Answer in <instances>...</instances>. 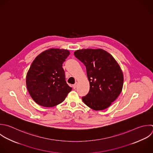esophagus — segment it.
<instances>
[{
    "label": "esophagus",
    "mask_w": 153,
    "mask_h": 153,
    "mask_svg": "<svg viewBox=\"0 0 153 153\" xmlns=\"http://www.w3.org/2000/svg\"><path fill=\"white\" fill-rule=\"evenodd\" d=\"M76 84H77V82H76L75 84H74V85H73V88H74V89H75V88H76Z\"/></svg>",
    "instance_id": "obj_1"
}]
</instances>
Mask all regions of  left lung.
I'll return each instance as SVG.
<instances>
[{"instance_id":"obj_1","label":"left lung","mask_w":153,"mask_h":153,"mask_svg":"<svg viewBox=\"0 0 153 153\" xmlns=\"http://www.w3.org/2000/svg\"><path fill=\"white\" fill-rule=\"evenodd\" d=\"M74 55L85 66L90 82L89 92L82 101L95 111L106 109L122 91L124 77L120 65L102 49L78 50Z\"/></svg>"}]
</instances>
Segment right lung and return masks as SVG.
Returning a JSON list of instances; mask_svg holds the SVG:
<instances>
[{"label":"right lung","mask_w":153,"mask_h":153,"mask_svg":"<svg viewBox=\"0 0 153 153\" xmlns=\"http://www.w3.org/2000/svg\"><path fill=\"white\" fill-rule=\"evenodd\" d=\"M70 54L68 50L50 48L39 54L26 75V86L33 100L44 107L56 106L72 90L66 81L63 62Z\"/></svg>","instance_id":"right-lung-1"}]
</instances>
